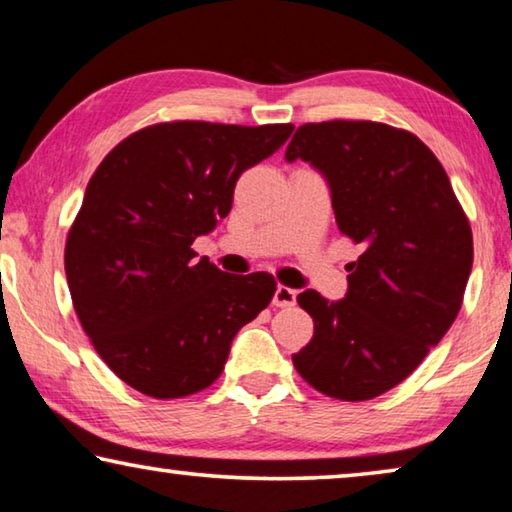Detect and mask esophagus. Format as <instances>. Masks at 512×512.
Wrapping results in <instances>:
<instances>
[{"label":"esophagus","mask_w":512,"mask_h":512,"mask_svg":"<svg viewBox=\"0 0 512 512\" xmlns=\"http://www.w3.org/2000/svg\"><path fill=\"white\" fill-rule=\"evenodd\" d=\"M294 303H296V289L278 285L276 294H273V305H276V308H292Z\"/></svg>","instance_id":"obj_1"}]
</instances>
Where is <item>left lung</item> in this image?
I'll return each mask as SVG.
<instances>
[{
	"label": "left lung",
	"instance_id": "obj_1",
	"mask_svg": "<svg viewBox=\"0 0 512 512\" xmlns=\"http://www.w3.org/2000/svg\"><path fill=\"white\" fill-rule=\"evenodd\" d=\"M285 160L322 174L335 223L363 248L347 264L345 299L299 294L315 335L294 368L329 398L372 400L407 379L455 322L474 264L469 220L437 156L400 128L305 124Z\"/></svg>",
	"mask_w": 512,
	"mask_h": 512
}]
</instances>
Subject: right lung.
<instances>
[{"label":"right lung","mask_w":512,"mask_h":512,"mask_svg":"<svg viewBox=\"0 0 512 512\" xmlns=\"http://www.w3.org/2000/svg\"><path fill=\"white\" fill-rule=\"evenodd\" d=\"M292 131L172 121L98 165L66 239V280L98 356L135 391L167 400L211 386L234 335L271 303V273L234 276L190 246L230 213L241 172Z\"/></svg>","instance_id":"right-lung-1"}]
</instances>
